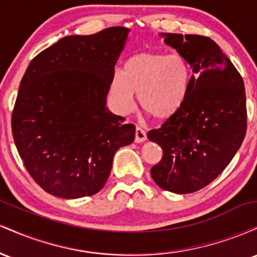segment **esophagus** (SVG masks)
Segmentation results:
<instances>
[{"label":"esophagus","mask_w":257,"mask_h":257,"mask_svg":"<svg viewBox=\"0 0 257 257\" xmlns=\"http://www.w3.org/2000/svg\"><path fill=\"white\" fill-rule=\"evenodd\" d=\"M146 132L141 126L135 128V143H144L146 140Z\"/></svg>","instance_id":"esophagus-1"}]
</instances>
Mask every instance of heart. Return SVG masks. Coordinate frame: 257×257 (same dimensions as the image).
<instances>
[{
  "mask_svg": "<svg viewBox=\"0 0 257 257\" xmlns=\"http://www.w3.org/2000/svg\"><path fill=\"white\" fill-rule=\"evenodd\" d=\"M191 82L192 69L184 55L144 52L129 58L123 71L112 72L110 95L117 110L125 113L134 108L138 94L144 111L166 119L185 102Z\"/></svg>",
  "mask_w": 257,
  "mask_h": 257,
  "instance_id": "b5f03b06",
  "label": "heart"
}]
</instances>
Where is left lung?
I'll list each match as a JSON object with an SVG mask.
<instances>
[{
	"label": "left lung",
	"instance_id": "8db88e82",
	"mask_svg": "<svg viewBox=\"0 0 257 257\" xmlns=\"http://www.w3.org/2000/svg\"><path fill=\"white\" fill-rule=\"evenodd\" d=\"M162 37L187 59L193 75L179 111L147 133L163 150L151 176L169 192L192 193L216 179L239 150L246 133L245 90L240 73L213 40L166 32Z\"/></svg>",
	"mask_w": 257,
	"mask_h": 257
}]
</instances>
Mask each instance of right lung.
Here are the masks:
<instances>
[{
	"mask_svg": "<svg viewBox=\"0 0 257 257\" xmlns=\"http://www.w3.org/2000/svg\"><path fill=\"white\" fill-rule=\"evenodd\" d=\"M128 31L112 26L61 38L32 59L23 76L12 133L28 173L49 194L98 193L114 153L134 141L135 125L106 107Z\"/></svg>",
	"mask_w": 257,
	"mask_h": 257,
	"instance_id": "right-lung-1",
	"label": "right lung"
}]
</instances>
